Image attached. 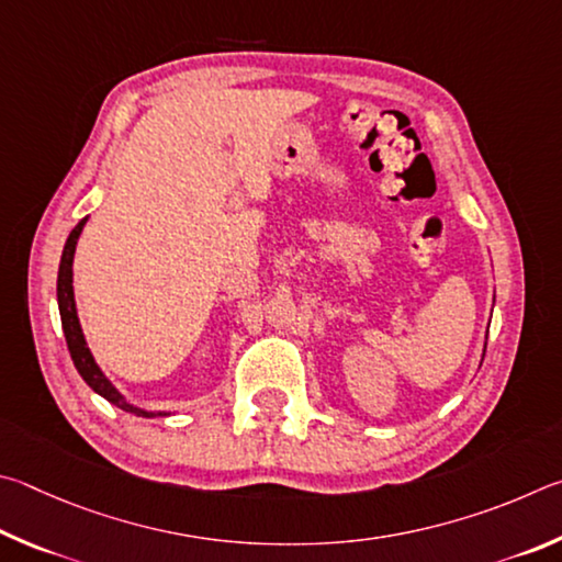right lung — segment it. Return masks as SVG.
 Returning <instances> with one entry per match:
<instances>
[{
  "instance_id": "add662e5",
  "label": "right lung",
  "mask_w": 562,
  "mask_h": 562,
  "mask_svg": "<svg viewBox=\"0 0 562 562\" xmlns=\"http://www.w3.org/2000/svg\"><path fill=\"white\" fill-rule=\"evenodd\" d=\"M86 220L78 222L74 226V232L68 234L66 246H64V254H61V266H58V283H56V296H58V311H61V326H64V336H66V346L68 352H71V360L78 370V375H81L88 387L98 395L105 397L111 405L121 407L125 412H131V415L137 417H155V412H145V409H137L133 407L131 402H125V397L117 392L108 378L101 372V368L95 366V360L91 356V350L86 348V338L81 333V323H78L76 316V301H74V251H76V241L78 236H81ZM162 415V412H160Z\"/></svg>"
}]
</instances>
